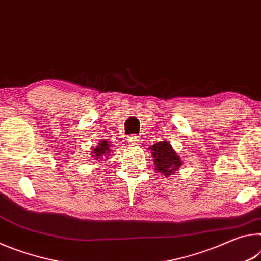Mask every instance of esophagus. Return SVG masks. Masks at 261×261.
<instances>
[{"instance_id":"34e87169","label":"esophagus","mask_w":261,"mask_h":261,"mask_svg":"<svg viewBox=\"0 0 261 261\" xmlns=\"http://www.w3.org/2000/svg\"><path fill=\"white\" fill-rule=\"evenodd\" d=\"M128 143L132 144V146H136L139 143V136L138 135H129L128 136Z\"/></svg>"}]
</instances>
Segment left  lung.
Listing matches in <instances>:
<instances>
[{
    "label": "left lung",
    "mask_w": 261,
    "mask_h": 261,
    "mask_svg": "<svg viewBox=\"0 0 261 261\" xmlns=\"http://www.w3.org/2000/svg\"><path fill=\"white\" fill-rule=\"evenodd\" d=\"M151 150L153 163H155V170L157 172L163 173L165 177L170 174L176 173V171L181 165V160L168 141H161L149 148Z\"/></svg>",
    "instance_id": "8db88e82"
}]
</instances>
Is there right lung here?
<instances>
[{"mask_svg": "<svg viewBox=\"0 0 261 261\" xmlns=\"http://www.w3.org/2000/svg\"><path fill=\"white\" fill-rule=\"evenodd\" d=\"M110 143L108 141H101V142L98 144L96 148L92 149V153H93V157L97 159L98 161H100V159L102 157H105L106 155H109L111 152V148H110Z\"/></svg>", "mask_w": 261, "mask_h": 261, "instance_id": "right-lung-1", "label": "right lung"}]
</instances>
